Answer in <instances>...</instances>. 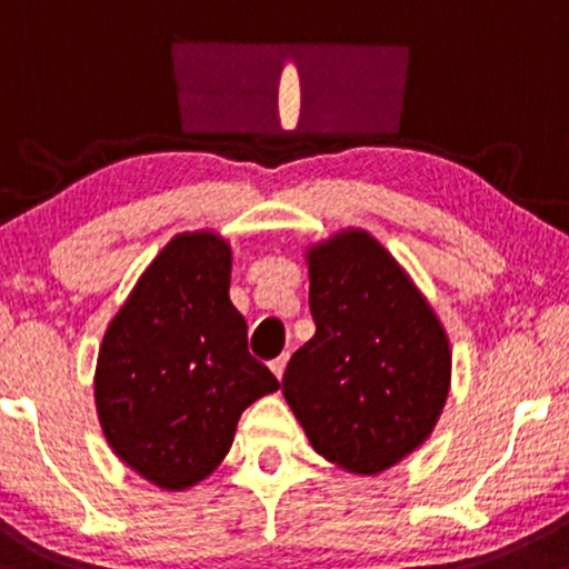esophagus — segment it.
Masks as SVG:
<instances>
[{"instance_id": "34e87169", "label": "esophagus", "mask_w": 569, "mask_h": 569, "mask_svg": "<svg viewBox=\"0 0 569 569\" xmlns=\"http://www.w3.org/2000/svg\"><path fill=\"white\" fill-rule=\"evenodd\" d=\"M287 360H290V355H282V357H277V360H273V362H271V370H273V376H277V379H279V381H282V376H284Z\"/></svg>"}]
</instances>
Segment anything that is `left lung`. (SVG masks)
Returning a JSON list of instances; mask_svg holds the SVG:
<instances>
[{"label":"left lung","mask_w":569,"mask_h":569,"mask_svg":"<svg viewBox=\"0 0 569 569\" xmlns=\"http://www.w3.org/2000/svg\"><path fill=\"white\" fill-rule=\"evenodd\" d=\"M317 333L290 357L284 400L317 455L385 473L430 438L451 381L443 325L398 260L349 228L309 247Z\"/></svg>","instance_id":"1"}]
</instances>
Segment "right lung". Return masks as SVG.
<instances>
[{
  "label": "right lung",
  "mask_w": 569,
  "mask_h": 569,
  "mask_svg": "<svg viewBox=\"0 0 569 569\" xmlns=\"http://www.w3.org/2000/svg\"><path fill=\"white\" fill-rule=\"evenodd\" d=\"M228 287L231 244L212 231L177 233L99 347L93 395L107 443L166 491L212 476L241 411L279 389L247 349V322Z\"/></svg>",
  "instance_id": "add662e5"
}]
</instances>
